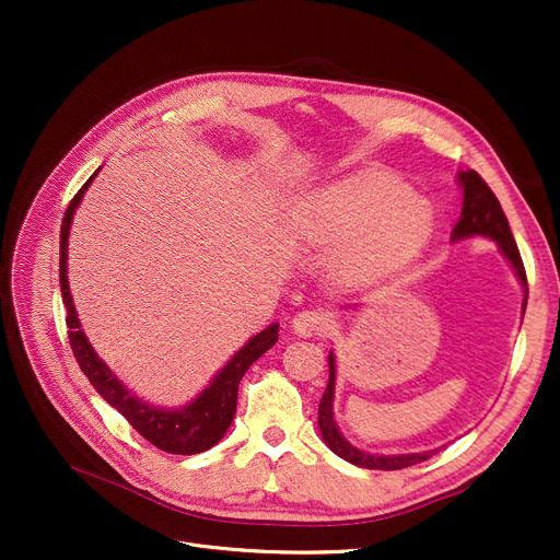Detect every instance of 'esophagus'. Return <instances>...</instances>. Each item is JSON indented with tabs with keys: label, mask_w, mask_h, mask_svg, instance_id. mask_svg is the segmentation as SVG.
I'll return each instance as SVG.
<instances>
[{
	"label": "esophagus",
	"mask_w": 560,
	"mask_h": 560,
	"mask_svg": "<svg viewBox=\"0 0 560 560\" xmlns=\"http://www.w3.org/2000/svg\"><path fill=\"white\" fill-rule=\"evenodd\" d=\"M331 327V317L322 308H304L295 317H292V329L300 336H322Z\"/></svg>",
	"instance_id": "34e87169"
}]
</instances>
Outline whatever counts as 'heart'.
<instances>
[{"instance_id":"b5f03b06","label":"heart","mask_w":560,"mask_h":560,"mask_svg":"<svg viewBox=\"0 0 560 560\" xmlns=\"http://www.w3.org/2000/svg\"><path fill=\"white\" fill-rule=\"evenodd\" d=\"M431 226L429 203L384 172L347 176L322 195L311 215V229L319 241L336 243L360 235L347 260L363 270L413 256L427 243Z\"/></svg>"}]
</instances>
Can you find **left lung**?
<instances>
[{
  "label": "left lung",
  "instance_id": "obj_1",
  "mask_svg": "<svg viewBox=\"0 0 560 560\" xmlns=\"http://www.w3.org/2000/svg\"><path fill=\"white\" fill-rule=\"evenodd\" d=\"M460 184H463V211L460 218L454 226L452 238H467V235H488V238L497 241V245L502 247V252L506 254V258L511 260V265L515 268L524 292L528 295L526 288V270L524 262L520 256V249L515 245V238L511 233L509 220L502 211V203L494 197V192L490 190V186L481 179V174H477L475 170H467L460 174ZM526 295H524V308H526ZM334 384H336V361L334 354H329V381H327V390L319 399V410H317V422H319V431L325 443L331 447V452H336L340 458L368 467V469H404L410 465H418L427 458H431L433 452H424V454H401V456H372L365 452H359L357 447H351L347 440L338 433L336 422H334Z\"/></svg>",
  "mask_w": 560,
  "mask_h": 560
}]
</instances>
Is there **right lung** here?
<instances>
[{"label": "right lung", "instance_id": "1", "mask_svg": "<svg viewBox=\"0 0 560 560\" xmlns=\"http://www.w3.org/2000/svg\"><path fill=\"white\" fill-rule=\"evenodd\" d=\"M100 172V170H97ZM95 172V174H97ZM95 174L88 179L81 190L68 203V211L61 224V258H58V281H61V295L66 306V325H68V340L72 347V354L81 368V372L91 381L93 388L117 410L125 416L127 422L154 447L167 454H199L211 450L220 443V438L233 422L235 416V401H238V384L249 370V365L260 359L279 340V325H272L258 336H254L238 354H235L222 372L213 378V384L206 388L190 406L182 410H163L147 406L144 401L136 399L120 381H117L110 370L97 359L91 342L83 336L79 319L74 313L72 295L68 288V233L74 209L79 206L83 190L91 186Z\"/></svg>", "mask_w": 560, "mask_h": 560}]
</instances>
